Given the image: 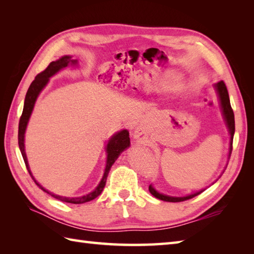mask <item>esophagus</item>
<instances>
[{"label": "esophagus", "instance_id": "1", "mask_svg": "<svg viewBox=\"0 0 254 254\" xmlns=\"http://www.w3.org/2000/svg\"><path fill=\"white\" fill-rule=\"evenodd\" d=\"M133 136H134V138H136L137 141H144V139L147 136V134H146V132H145L144 127L139 123H137L135 126V128H134Z\"/></svg>", "mask_w": 254, "mask_h": 254}]
</instances>
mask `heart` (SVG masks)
<instances>
[{
	"instance_id": "heart-1",
	"label": "heart",
	"mask_w": 254,
	"mask_h": 254,
	"mask_svg": "<svg viewBox=\"0 0 254 254\" xmlns=\"http://www.w3.org/2000/svg\"><path fill=\"white\" fill-rule=\"evenodd\" d=\"M174 78H175V74H172V73H168V74H166V75H164V77L160 79V84L161 85H166V84H168V83H170L171 80H174Z\"/></svg>"
}]
</instances>
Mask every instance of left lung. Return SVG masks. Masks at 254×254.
I'll use <instances>...</instances> for the list:
<instances>
[{
	"instance_id": "1",
	"label": "left lung",
	"mask_w": 254,
	"mask_h": 254,
	"mask_svg": "<svg viewBox=\"0 0 254 254\" xmlns=\"http://www.w3.org/2000/svg\"><path fill=\"white\" fill-rule=\"evenodd\" d=\"M214 88L216 90L218 99H219V105H220V109H222V113L224 117V120L226 126H227L228 132L230 134V143H229V154H228V159L230 157L231 150H233V139H234V134H235V116H234V111L231 109L230 106V100H229V95H228V90L227 87H226L225 83L223 80L220 82L214 84ZM227 167V166H226ZM149 192L152 193V195H154L156 198H159L161 201H166V202H183L187 201V199H190L194 196L198 195L199 193H202L204 190H199L197 192H194L191 194H188V195L185 196H170L167 195V194H163L158 192L156 189L150 185L148 187Z\"/></svg>"
}]
</instances>
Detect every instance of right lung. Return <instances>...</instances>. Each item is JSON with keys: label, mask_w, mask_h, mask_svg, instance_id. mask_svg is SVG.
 <instances>
[{"label": "right lung", "mask_w": 254, "mask_h": 254, "mask_svg": "<svg viewBox=\"0 0 254 254\" xmlns=\"http://www.w3.org/2000/svg\"><path fill=\"white\" fill-rule=\"evenodd\" d=\"M77 60H74L72 56H63L62 58L59 59L57 61L51 62L48 67L45 69L44 72H41L37 75L35 77L34 82H32L29 86L28 90H27V94L25 97V102H24V109L23 113H21L20 120H19V126H18V145H19V149L20 153L23 155L24 161L27 167V170H28L29 175L31 176L32 180L36 182V185L39 187L41 190H44L48 194H50L51 196H53L57 199H60L62 202L65 203H72V204H83L86 202H89L91 199L96 198L98 195H100V193L104 190V188L106 186V181H107V177L108 174H109L110 168L112 165L115 164V161L118 159L119 156L121 155L123 150H126L127 148L130 147V134H128L127 130H122L119 131L116 134L109 138V141L107 143L106 146V153H107V160H106V167H105V171L104 175H102V178L100 182L98 183V186L95 188V190L91 191L88 194H85L83 196H77V197H66V196H61L58 195V194H53L52 192H49L46 189L40 186L35 179V177L32 176L30 168H29V164L28 160H27V156L25 152V133H26V128H27V124L29 122L30 116L32 113V110H34L35 104L37 101L38 96L40 95V93L44 89L47 84L49 83V79L59 73L63 68H66L67 66L72 65L75 66L77 65Z\"/></svg>", "instance_id": "right-lung-1"}]
</instances>
